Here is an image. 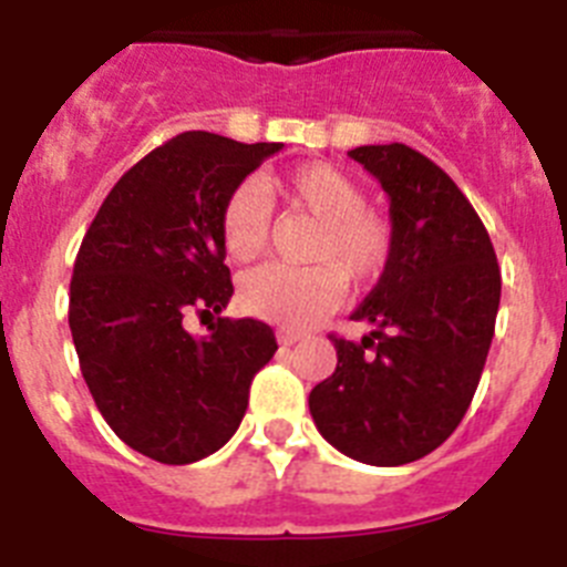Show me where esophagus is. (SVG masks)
Listing matches in <instances>:
<instances>
[{
    "label": "esophagus",
    "instance_id": "esophagus-1",
    "mask_svg": "<svg viewBox=\"0 0 567 567\" xmlns=\"http://www.w3.org/2000/svg\"><path fill=\"white\" fill-rule=\"evenodd\" d=\"M298 340H303V332H295V329H280L278 332L280 346H292V343H298Z\"/></svg>",
    "mask_w": 567,
    "mask_h": 567
}]
</instances>
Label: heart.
<instances>
[{"label": "heart", "instance_id": "heart-1", "mask_svg": "<svg viewBox=\"0 0 567 567\" xmlns=\"http://www.w3.org/2000/svg\"><path fill=\"white\" fill-rule=\"evenodd\" d=\"M267 193L287 198L318 221L307 247V258L315 264L252 269L240 280V303L247 312L280 327H307L338 303L343 278L363 287L392 258L394 229L383 215L365 207V189L332 164H307L287 178H267L264 187L244 182L229 193L221 209V240L238 264L267 252L272 229Z\"/></svg>", "mask_w": 567, "mask_h": 567}]
</instances>
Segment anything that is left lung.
<instances>
[{"mask_svg": "<svg viewBox=\"0 0 567 567\" xmlns=\"http://www.w3.org/2000/svg\"><path fill=\"white\" fill-rule=\"evenodd\" d=\"M389 195L392 258L352 320L360 343L334 338L338 365L309 394L318 432L365 465H405L452 437L488 358L499 267L457 184L405 144L349 150Z\"/></svg>", "mask_w": 567, "mask_h": 567, "instance_id": "obj_1", "label": "left lung"}]
</instances>
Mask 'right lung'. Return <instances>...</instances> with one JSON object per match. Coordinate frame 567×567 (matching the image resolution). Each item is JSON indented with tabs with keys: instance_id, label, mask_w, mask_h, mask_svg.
<instances>
[{
	"instance_id": "right-lung-1",
	"label": "right lung",
	"mask_w": 567,
	"mask_h": 567,
	"mask_svg": "<svg viewBox=\"0 0 567 567\" xmlns=\"http://www.w3.org/2000/svg\"><path fill=\"white\" fill-rule=\"evenodd\" d=\"M284 144L182 133L118 178L82 240L70 280V332L99 412L130 449L167 465L218 452L238 432L275 332L218 318L209 334L189 312L233 298L221 209Z\"/></svg>"
}]
</instances>
